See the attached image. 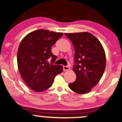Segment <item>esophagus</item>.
I'll return each instance as SVG.
<instances>
[{
	"label": "esophagus",
	"mask_w": 122,
	"mask_h": 122,
	"mask_svg": "<svg viewBox=\"0 0 122 122\" xmlns=\"http://www.w3.org/2000/svg\"><path fill=\"white\" fill-rule=\"evenodd\" d=\"M70 69V68L67 66H63V70L64 71H66V70H68Z\"/></svg>",
	"instance_id": "1"
}]
</instances>
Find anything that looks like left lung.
Listing matches in <instances>:
<instances>
[{
  "label": "left lung",
  "instance_id": "1",
  "mask_svg": "<svg viewBox=\"0 0 122 122\" xmlns=\"http://www.w3.org/2000/svg\"><path fill=\"white\" fill-rule=\"evenodd\" d=\"M75 50L74 71L76 75L74 82L69 87L78 94L91 91L101 79L106 67V56L100 41L92 34L83 32L65 33Z\"/></svg>",
  "mask_w": 122,
  "mask_h": 122
}]
</instances>
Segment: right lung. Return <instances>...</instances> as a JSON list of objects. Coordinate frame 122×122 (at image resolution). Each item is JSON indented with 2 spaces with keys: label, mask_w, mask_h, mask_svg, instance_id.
Listing matches in <instances>:
<instances>
[{
  "label": "right lung",
  "mask_w": 122,
  "mask_h": 122,
  "mask_svg": "<svg viewBox=\"0 0 122 122\" xmlns=\"http://www.w3.org/2000/svg\"><path fill=\"white\" fill-rule=\"evenodd\" d=\"M62 35V33L40 29L28 34L20 43L18 70L27 86L35 92L50 88L55 76L62 72V66L53 64L57 57L51 52L52 46ZM50 60L51 64L48 62Z\"/></svg>",
  "instance_id": "obj_1"
}]
</instances>
